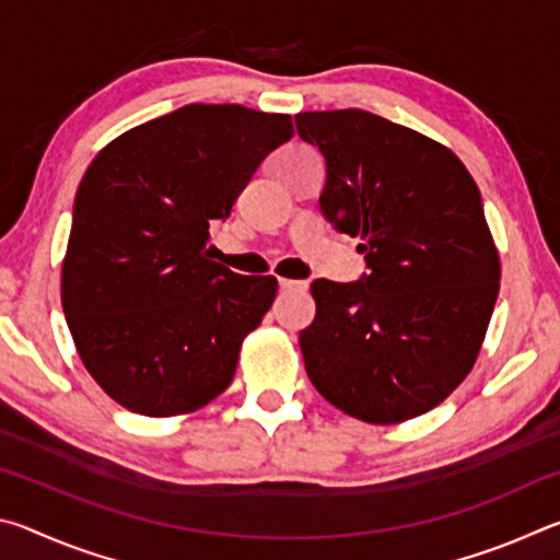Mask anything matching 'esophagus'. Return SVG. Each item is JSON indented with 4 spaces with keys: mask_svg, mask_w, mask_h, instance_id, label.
<instances>
[{
    "mask_svg": "<svg viewBox=\"0 0 560 560\" xmlns=\"http://www.w3.org/2000/svg\"><path fill=\"white\" fill-rule=\"evenodd\" d=\"M279 289L281 291H306L308 283L296 281V279H279Z\"/></svg>",
    "mask_w": 560,
    "mask_h": 560,
    "instance_id": "1",
    "label": "esophagus"
}]
</instances>
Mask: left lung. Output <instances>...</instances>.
Segmentation results:
<instances>
[{"instance_id": "left-lung-1", "label": "left lung", "mask_w": 560, "mask_h": 560, "mask_svg": "<svg viewBox=\"0 0 560 560\" xmlns=\"http://www.w3.org/2000/svg\"><path fill=\"white\" fill-rule=\"evenodd\" d=\"M296 130L326 160L320 212L363 240L368 267L311 283L306 373L358 420H410L467 377L494 314L501 269L479 187L452 150L375 113H299Z\"/></svg>"}]
</instances>
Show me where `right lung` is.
<instances>
[{"instance_id": "1", "label": "right lung", "mask_w": 560, "mask_h": 560, "mask_svg": "<svg viewBox=\"0 0 560 560\" xmlns=\"http://www.w3.org/2000/svg\"><path fill=\"white\" fill-rule=\"evenodd\" d=\"M291 136L283 113L189 103L122 132L89 165L61 303L86 371L130 412L183 415L232 383L279 283L212 261L210 224Z\"/></svg>"}]
</instances>
